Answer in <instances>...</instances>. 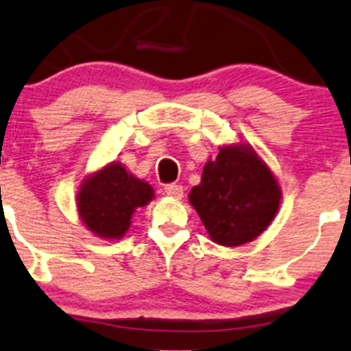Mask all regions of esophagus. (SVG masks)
Wrapping results in <instances>:
<instances>
[{"mask_svg":"<svg viewBox=\"0 0 351 351\" xmlns=\"http://www.w3.org/2000/svg\"><path fill=\"white\" fill-rule=\"evenodd\" d=\"M165 193L173 196V198L180 199L183 196V186L182 184H176V183H169L165 186Z\"/></svg>","mask_w":351,"mask_h":351,"instance_id":"1","label":"esophagus"}]
</instances>
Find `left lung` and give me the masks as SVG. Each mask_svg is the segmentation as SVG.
Listing matches in <instances>:
<instances>
[{"instance_id":"left-lung-1","label":"left lung","mask_w":351,"mask_h":351,"mask_svg":"<svg viewBox=\"0 0 351 351\" xmlns=\"http://www.w3.org/2000/svg\"><path fill=\"white\" fill-rule=\"evenodd\" d=\"M188 199L215 243L240 246L268 228L278 213L282 188L252 145L232 143L206 161Z\"/></svg>"}]
</instances>
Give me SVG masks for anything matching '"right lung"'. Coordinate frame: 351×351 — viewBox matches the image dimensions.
Segmentation results:
<instances>
[{"label":"right lung","instance_id":"obj_1","mask_svg":"<svg viewBox=\"0 0 351 351\" xmlns=\"http://www.w3.org/2000/svg\"><path fill=\"white\" fill-rule=\"evenodd\" d=\"M155 198V190L119 161H110L80 183L76 208L82 223L103 240H119L132 226L138 208Z\"/></svg>","mask_w":351,"mask_h":351}]
</instances>
